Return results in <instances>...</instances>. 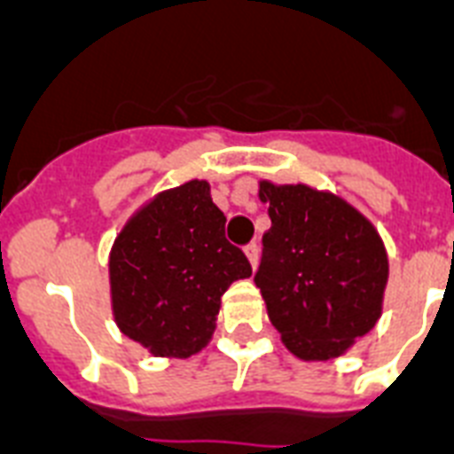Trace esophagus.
I'll return each instance as SVG.
<instances>
[{
	"mask_svg": "<svg viewBox=\"0 0 454 454\" xmlns=\"http://www.w3.org/2000/svg\"><path fill=\"white\" fill-rule=\"evenodd\" d=\"M246 254H248L250 267L257 269V264H260V246H257V243H250V246H246Z\"/></svg>",
	"mask_w": 454,
	"mask_h": 454,
	"instance_id": "esophagus-1",
	"label": "esophagus"
}]
</instances>
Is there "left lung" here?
<instances>
[{
    "instance_id": "8db88e82",
    "label": "left lung",
    "mask_w": 454,
    "mask_h": 454,
    "mask_svg": "<svg viewBox=\"0 0 454 454\" xmlns=\"http://www.w3.org/2000/svg\"><path fill=\"white\" fill-rule=\"evenodd\" d=\"M271 230L254 273L271 325L294 357L346 355L383 316L389 260L364 213L343 197L303 185L260 181Z\"/></svg>"
}]
</instances>
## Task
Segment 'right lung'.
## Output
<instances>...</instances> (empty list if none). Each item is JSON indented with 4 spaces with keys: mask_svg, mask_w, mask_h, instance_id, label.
Here are the masks:
<instances>
[{
    "mask_svg": "<svg viewBox=\"0 0 454 454\" xmlns=\"http://www.w3.org/2000/svg\"><path fill=\"white\" fill-rule=\"evenodd\" d=\"M224 213L208 181L183 183L145 201L108 254L118 329L155 357L201 353L218 325L220 299L250 262L224 239Z\"/></svg>",
    "mask_w": 454,
    "mask_h": 454,
    "instance_id": "1",
    "label": "right lung"
}]
</instances>
